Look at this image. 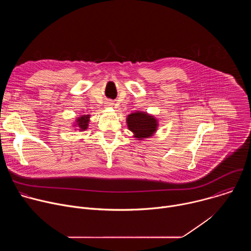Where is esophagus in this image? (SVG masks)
Listing matches in <instances>:
<instances>
[{
    "mask_svg": "<svg viewBox=\"0 0 251 251\" xmlns=\"http://www.w3.org/2000/svg\"><path fill=\"white\" fill-rule=\"evenodd\" d=\"M113 105H114L113 102H107V103H106V106H108V107H112Z\"/></svg>",
    "mask_w": 251,
    "mask_h": 251,
    "instance_id": "obj_1",
    "label": "esophagus"
}]
</instances>
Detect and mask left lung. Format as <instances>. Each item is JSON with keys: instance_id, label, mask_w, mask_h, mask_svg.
<instances>
[{"instance_id": "8db88e82", "label": "left lung", "mask_w": 251, "mask_h": 251, "mask_svg": "<svg viewBox=\"0 0 251 251\" xmlns=\"http://www.w3.org/2000/svg\"><path fill=\"white\" fill-rule=\"evenodd\" d=\"M126 120L128 129L132 131L134 137L139 140L152 137L157 131L158 120L146 112L137 111L131 113L127 116Z\"/></svg>"}]
</instances>
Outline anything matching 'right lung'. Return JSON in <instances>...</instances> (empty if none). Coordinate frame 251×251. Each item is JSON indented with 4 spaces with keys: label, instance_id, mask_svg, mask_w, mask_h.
I'll return each mask as SVG.
<instances>
[{
    "label": "right lung",
    "instance_id": "1",
    "mask_svg": "<svg viewBox=\"0 0 251 251\" xmlns=\"http://www.w3.org/2000/svg\"><path fill=\"white\" fill-rule=\"evenodd\" d=\"M89 118H90V115H82L80 117H77L76 123L75 126H77L79 131L86 130L88 127V123H89Z\"/></svg>",
    "mask_w": 251,
    "mask_h": 251
}]
</instances>
